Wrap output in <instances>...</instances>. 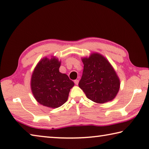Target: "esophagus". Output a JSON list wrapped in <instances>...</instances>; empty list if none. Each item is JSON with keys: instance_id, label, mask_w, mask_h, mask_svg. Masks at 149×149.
Here are the masks:
<instances>
[{"instance_id": "34e87169", "label": "esophagus", "mask_w": 149, "mask_h": 149, "mask_svg": "<svg viewBox=\"0 0 149 149\" xmlns=\"http://www.w3.org/2000/svg\"><path fill=\"white\" fill-rule=\"evenodd\" d=\"M79 79H75V80L74 81V83H75L76 85H77L78 84H79Z\"/></svg>"}]
</instances>
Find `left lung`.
Masks as SVG:
<instances>
[{
    "label": "left lung",
    "mask_w": 149,
    "mask_h": 149,
    "mask_svg": "<svg viewBox=\"0 0 149 149\" xmlns=\"http://www.w3.org/2000/svg\"><path fill=\"white\" fill-rule=\"evenodd\" d=\"M82 61L83 72L79 86L86 97L100 104L112 100L119 90L120 81L110 63L98 53Z\"/></svg>",
    "instance_id": "1"
}]
</instances>
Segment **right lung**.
<instances>
[{"label": "right lung", "mask_w": 149, "mask_h": 149, "mask_svg": "<svg viewBox=\"0 0 149 149\" xmlns=\"http://www.w3.org/2000/svg\"><path fill=\"white\" fill-rule=\"evenodd\" d=\"M61 62L53 57L44 58L39 62L31 77V89L40 104L51 108L65 103L74 83L65 74L59 72Z\"/></svg>", "instance_id": "1"}]
</instances>
